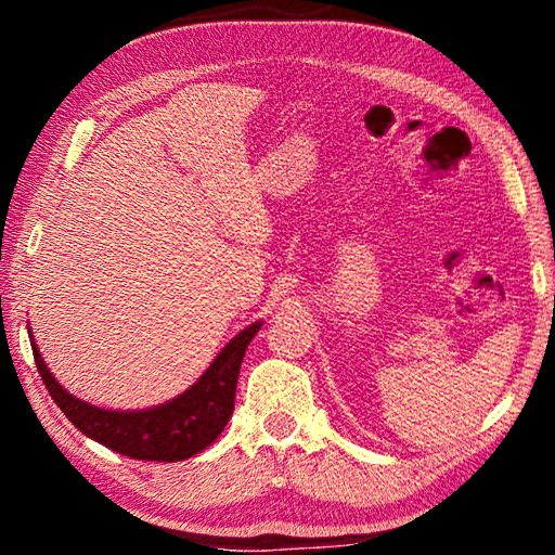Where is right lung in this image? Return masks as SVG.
Returning a JSON list of instances; mask_svg holds the SVG:
<instances>
[{
  "instance_id": "obj_1",
  "label": "right lung",
  "mask_w": 555,
  "mask_h": 555,
  "mask_svg": "<svg viewBox=\"0 0 555 555\" xmlns=\"http://www.w3.org/2000/svg\"><path fill=\"white\" fill-rule=\"evenodd\" d=\"M259 327L261 321L234 335L210 362V367L201 374V379L183 393H178L176 399L137 411L100 409L73 397L68 389L61 387L49 364L43 362L39 347L34 343L31 327L29 337L36 370H39L46 389L80 434L127 457L178 463V460L198 455L228 426L234 409V391H237L244 350H247L251 337L259 333Z\"/></svg>"
}]
</instances>
